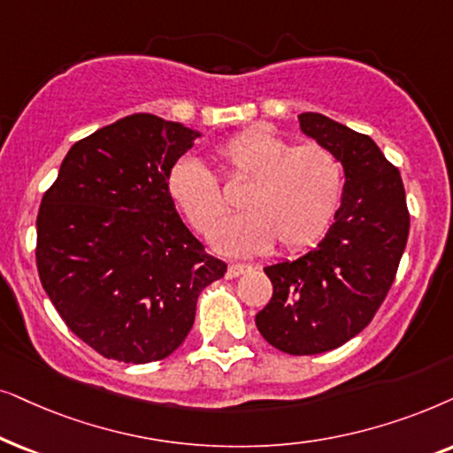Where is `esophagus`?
<instances>
[{
    "mask_svg": "<svg viewBox=\"0 0 453 453\" xmlns=\"http://www.w3.org/2000/svg\"><path fill=\"white\" fill-rule=\"evenodd\" d=\"M252 267L250 265H244V263H232L230 267H227V277H238L246 273V271H250Z\"/></svg>",
    "mask_w": 453,
    "mask_h": 453,
    "instance_id": "1",
    "label": "esophagus"
}]
</instances>
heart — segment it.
<instances>
[{"instance_id":"1","label":"heart","mask_w":453,"mask_h":453,"mask_svg":"<svg viewBox=\"0 0 453 453\" xmlns=\"http://www.w3.org/2000/svg\"><path fill=\"white\" fill-rule=\"evenodd\" d=\"M234 178L250 182L240 204L246 213L226 221L213 249L232 257L280 249L300 252L329 230L343 190L342 164L329 149L309 142L292 147L265 130H246L217 149ZM172 203L203 236H211L227 213L219 182L196 157H182L167 172Z\"/></svg>"}]
</instances>
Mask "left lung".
Here are the masks:
<instances>
[{
	"mask_svg": "<svg viewBox=\"0 0 453 453\" xmlns=\"http://www.w3.org/2000/svg\"><path fill=\"white\" fill-rule=\"evenodd\" d=\"M298 122L342 164V203L317 249L265 267L273 296L255 321L273 348L309 357L340 348L375 317L406 249L410 215L400 172L371 136L323 113H300Z\"/></svg>",
	"mask_w": 453,
	"mask_h": 453,
	"instance_id": "left-lung-1",
	"label": "left lung"
}]
</instances>
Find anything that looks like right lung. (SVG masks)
Listing matches in <instances>:
<instances>
[{"label":"right lung","mask_w":453,"mask_h":453,"mask_svg":"<svg viewBox=\"0 0 453 453\" xmlns=\"http://www.w3.org/2000/svg\"><path fill=\"white\" fill-rule=\"evenodd\" d=\"M201 132L132 113L72 144L37 217V269L70 331L144 365L186 340L196 298L227 265L209 257L165 190Z\"/></svg>","instance_id":"obj_1"}]
</instances>
